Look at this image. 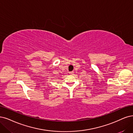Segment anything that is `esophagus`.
<instances>
[{
	"label": "esophagus",
	"mask_w": 133,
	"mask_h": 133,
	"mask_svg": "<svg viewBox=\"0 0 133 133\" xmlns=\"http://www.w3.org/2000/svg\"><path fill=\"white\" fill-rule=\"evenodd\" d=\"M69 73H70V74H73V71H72V72H70Z\"/></svg>",
	"instance_id": "esophagus-1"
}]
</instances>
